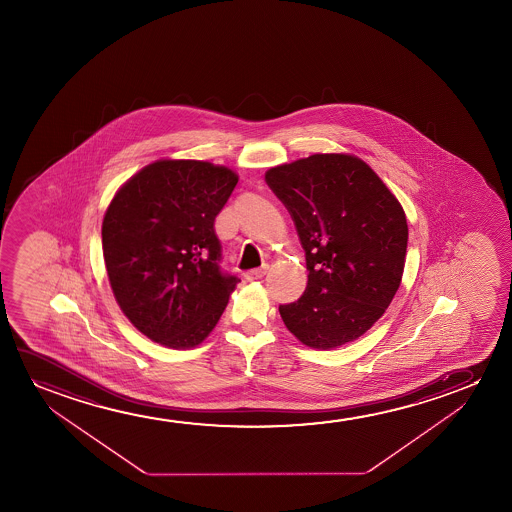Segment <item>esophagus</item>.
I'll return each mask as SVG.
<instances>
[{
	"label": "esophagus",
	"instance_id": "34e87169",
	"mask_svg": "<svg viewBox=\"0 0 512 512\" xmlns=\"http://www.w3.org/2000/svg\"><path fill=\"white\" fill-rule=\"evenodd\" d=\"M267 273V266L257 267V269H250V271H246L245 278L246 280H260V278H264Z\"/></svg>",
	"mask_w": 512,
	"mask_h": 512
}]
</instances>
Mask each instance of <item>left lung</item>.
<instances>
[{"instance_id":"obj_1","label":"left lung","mask_w":512,"mask_h":512,"mask_svg":"<svg viewBox=\"0 0 512 512\" xmlns=\"http://www.w3.org/2000/svg\"><path fill=\"white\" fill-rule=\"evenodd\" d=\"M266 182L294 220L309 271L301 299L281 304L283 322L309 348L355 341L399 290L406 213L353 155H309L269 169Z\"/></svg>"}]
</instances>
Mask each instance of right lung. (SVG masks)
<instances>
[{
    "instance_id": "add662e5",
    "label": "right lung",
    "mask_w": 512,
    "mask_h": 512,
    "mask_svg": "<svg viewBox=\"0 0 512 512\" xmlns=\"http://www.w3.org/2000/svg\"><path fill=\"white\" fill-rule=\"evenodd\" d=\"M238 175L203 161H157L127 180L103 218L113 295L141 334L175 350L215 329L239 278L220 267L215 218Z\"/></svg>"
}]
</instances>
